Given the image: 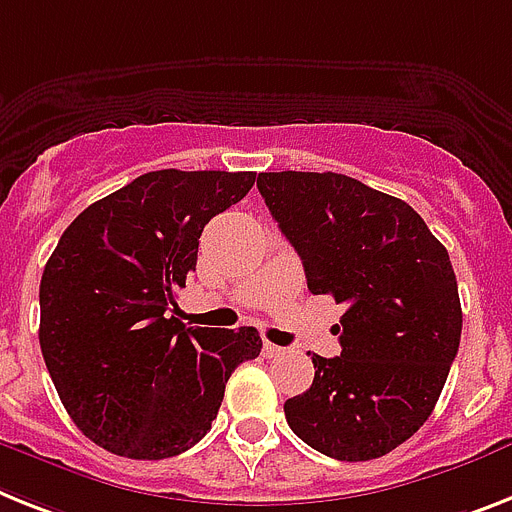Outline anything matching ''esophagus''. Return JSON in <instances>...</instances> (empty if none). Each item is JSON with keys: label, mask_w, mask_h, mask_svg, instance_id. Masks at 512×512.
<instances>
[{"label": "esophagus", "mask_w": 512, "mask_h": 512, "mask_svg": "<svg viewBox=\"0 0 512 512\" xmlns=\"http://www.w3.org/2000/svg\"><path fill=\"white\" fill-rule=\"evenodd\" d=\"M264 356L266 358H280V356H285V348H280V345H274V342L266 340L264 342Z\"/></svg>", "instance_id": "obj_1"}]
</instances>
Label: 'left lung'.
<instances>
[{
  "instance_id": "8db88e82",
  "label": "left lung",
  "mask_w": 512,
  "mask_h": 512,
  "mask_svg": "<svg viewBox=\"0 0 512 512\" xmlns=\"http://www.w3.org/2000/svg\"><path fill=\"white\" fill-rule=\"evenodd\" d=\"M259 193L298 251L308 290L345 303L340 356L285 403L290 429L337 460L392 453L432 416L458 356V282L411 206L337 172H261Z\"/></svg>"
}]
</instances>
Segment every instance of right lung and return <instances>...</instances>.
Returning <instances> with one entry per match:
<instances>
[{
  "label": "right lung",
  "mask_w": 512,
  "mask_h": 512,
  "mask_svg": "<svg viewBox=\"0 0 512 512\" xmlns=\"http://www.w3.org/2000/svg\"><path fill=\"white\" fill-rule=\"evenodd\" d=\"M253 183L256 172H146L80 211L46 261V369L75 426L109 453H185L211 429L232 371L261 353L253 327L185 329L172 316L204 227Z\"/></svg>",
  "instance_id": "1"
}]
</instances>
